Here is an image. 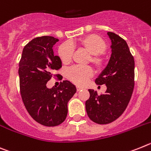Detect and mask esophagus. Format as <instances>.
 Returning <instances> with one entry per match:
<instances>
[{
	"label": "esophagus",
	"instance_id": "34e87169",
	"mask_svg": "<svg viewBox=\"0 0 151 151\" xmlns=\"http://www.w3.org/2000/svg\"><path fill=\"white\" fill-rule=\"evenodd\" d=\"M83 87H81V86H77V91H81V90H83Z\"/></svg>",
	"mask_w": 151,
	"mask_h": 151
}]
</instances>
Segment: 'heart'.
Masks as SVG:
<instances>
[{
  "instance_id": "b5f03b06",
  "label": "heart",
  "mask_w": 151,
  "mask_h": 151,
  "mask_svg": "<svg viewBox=\"0 0 151 151\" xmlns=\"http://www.w3.org/2000/svg\"><path fill=\"white\" fill-rule=\"evenodd\" d=\"M77 44L90 54L87 61L90 62L97 70H103L106 66V58L103 53L107 51V44L104 39L96 34H90L77 40ZM58 55L61 62L65 65L71 61L74 55V48L70 43L65 42L61 45L58 50ZM93 75L92 68L74 66L68 69L66 77L70 82L76 85H83Z\"/></svg>"
}]
</instances>
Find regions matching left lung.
Here are the masks:
<instances>
[{
    "instance_id": "obj_1",
    "label": "left lung",
    "mask_w": 151,
    "mask_h": 151,
    "mask_svg": "<svg viewBox=\"0 0 151 151\" xmlns=\"http://www.w3.org/2000/svg\"><path fill=\"white\" fill-rule=\"evenodd\" d=\"M112 42V55L108 65L96 79L98 85H106L105 93L98 95L88 90L90 98L86 110L95 123H111L124 112L132 97L134 86V60L124 39L112 32H108Z\"/></svg>"
}]
</instances>
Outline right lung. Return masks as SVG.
<instances>
[{
    "mask_svg": "<svg viewBox=\"0 0 151 151\" xmlns=\"http://www.w3.org/2000/svg\"><path fill=\"white\" fill-rule=\"evenodd\" d=\"M58 39L52 36L35 38L25 45L19 63V90L25 107L31 117L48 127L59 125L68 115V103L77 90L66 81L58 87L47 88L54 70L61 68L58 56L54 55L53 46Z\"/></svg>",
    "mask_w": 151,
    "mask_h": 151,
    "instance_id": "obj_1",
    "label": "right lung"
}]
</instances>
